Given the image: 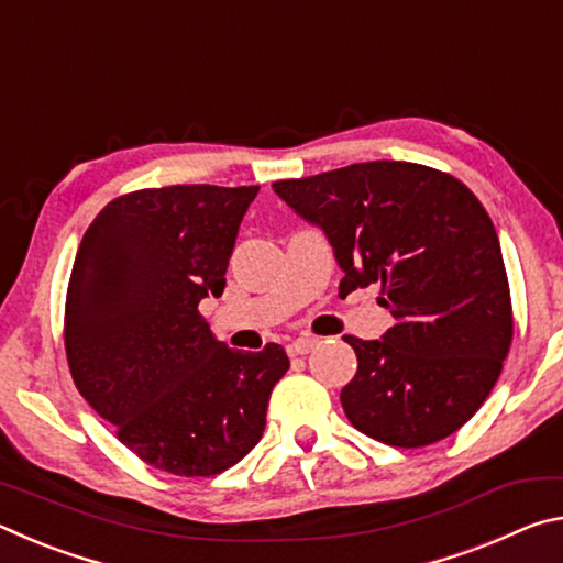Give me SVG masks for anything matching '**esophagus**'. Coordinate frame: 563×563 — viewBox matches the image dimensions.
I'll list each match as a JSON object with an SVG mask.
<instances>
[{
	"label": "esophagus",
	"mask_w": 563,
	"mask_h": 563,
	"mask_svg": "<svg viewBox=\"0 0 563 563\" xmlns=\"http://www.w3.org/2000/svg\"><path fill=\"white\" fill-rule=\"evenodd\" d=\"M318 338H310V335H302V338H298V340H292L290 342V347H288V352L290 355H308V352L318 345Z\"/></svg>",
	"instance_id": "1"
}]
</instances>
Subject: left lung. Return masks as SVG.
Returning a JSON list of instances; mask_svg holds the SVG:
<instances>
[{"instance_id": "obj_1", "label": "left lung", "mask_w": 563, "mask_h": 563, "mask_svg": "<svg viewBox=\"0 0 563 563\" xmlns=\"http://www.w3.org/2000/svg\"><path fill=\"white\" fill-rule=\"evenodd\" d=\"M318 225L342 271L340 295L379 285L395 325L345 335L357 373L340 402L355 430L393 446L454 434L507 357L514 322L492 218L462 180L407 161H369L273 184Z\"/></svg>"}]
</instances>
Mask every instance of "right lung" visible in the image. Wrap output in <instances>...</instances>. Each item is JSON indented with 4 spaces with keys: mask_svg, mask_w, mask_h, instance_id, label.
<instances>
[{
    "mask_svg": "<svg viewBox=\"0 0 563 563\" xmlns=\"http://www.w3.org/2000/svg\"><path fill=\"white\" fill-rule=\"evenodd\" d=\"M261 186L133 190L93 218L66 292L74 385L146 464L211 476L261 442L290 360L231 350L198 312L221 298L238 228Z\"/></svg>",
    "mask_w": 563,
    "mask_h": 563,
    "instance_id": "obj_1",
    "label": "right lung"
}]
</instances>
